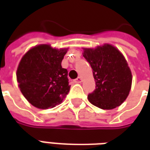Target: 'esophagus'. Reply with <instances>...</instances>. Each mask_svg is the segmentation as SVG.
Returning a JSON list of instances; mask_svg holds the SVG:
<instances>
[{"label":"esophagus","mask_w":150,"mask_h":150,"mask_svg":"<svg viewBox=\"0 0 150 150\" xmlns=\"http://www.w3.org/2000/svg\"><path fill=\"white\" fill-rule=\"evenodd\" d=\"M74 82L76 83H81L82 82V79L80 77H78V78H76L75 79H74Z\"/></svg>","instance_id":"1"}]
</instances>
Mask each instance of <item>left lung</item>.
I'll list each match as a JSON object with an SVG mask.
<instances>
[{
	"instance_id": "1",
	"label": "left lung",
	"mask_w": 150,
	"mask_h": 150,
	"mask_svg": "<svg viewBox=\"0 0 150 150\" xmlns=\"http://www.w3.org/2000/svg\"><path fill=\"white\" fill-rule=\"evenodd\" d=\"M83 57L91 65L96 81V89L88 98L101 109L118 107L129 96L132 74L125 57L111 45L84 49Z\"/></svg>"
}]
</instances>
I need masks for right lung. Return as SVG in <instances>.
Masks as SVG:
<instances>
[{
	"label": "right lung",
	"mask_w": 150,
	"mask_h": 150,
	"mask_svg": "<svg viewBox=\"0 0 150 150\" xmlns=\"http://www.w3.org/2000/svg\"><path fill=\"white\" fill-rule=\"evenodd\" d=\"M67 49L39 45L25 54L18 66L17 79L21 93L34 107L47 109L60 103L68 94L67 70L62 60Z\"/></svg>",
	"instance_id": "obj_1"
}]
</instances>
